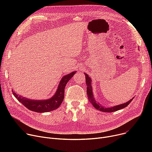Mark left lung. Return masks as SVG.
<instances>
[{
  "instance_id": "8db88e82",
  "label": "left lung",
  "mask_w": 152,
  "mask_h": 152,
  "mask_svg": "<svg viewBox=\"0 0 152 152\" xmlns=\"http://www.w3.org/2000/svg\"><path fill=\"white\" fill-rule=\"evenodd\" d=\"M84 75L86 76V82L87 85V97H88V99L90 103L94 106V107H95V108L101 111H104V112H113V111L121 110L128 105L134 98V97L132 98L129 101L123 103V104L116 105L111 108H104L103 107L101 106L100 105H99V103H97L96 101H95L94 98L93 97L92 89V86H91V79L90 78V77H89L88 75H87V74L84 73Z\"/></svg>"
}]
</instances>
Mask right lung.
<instances>
[{"instance_id": "1", "label": "right lung", "mask_w": 152, "mask_h": 152, "mask_svg": "<svg viewBox=\"0 0 152 152\" xmlns=\"http://www.w3.org/2000/svg\"><path fill=\"white\" fill-rule=\"evenodd\" d=\"M76 72H72L71 73L63 77L60 82L57 92L54 96L50 99L45 100H33L19 96L15 92H13V94L18 100L29 110L37 113H44L52 111L58 108L61 104L65 95V86L69 79L74 76Z\"/></svg>"}]
</instances>
